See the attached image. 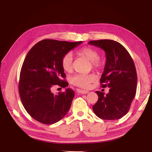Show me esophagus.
Wrapping results in <instances>:
<instances>
[{
	"instance_id": "34e87169",
	"label": "esophagus",
	"mask_w": 152,
	"mask_h": 152,
	"mask_svg": "<svg viewBox=\"0 0 152 152\" xmlns=\"http://www.w3.org/2000/svg\"><path fill=\"white\" fill-rule=\"evenodd\" d=\"M77 92L79 94H86L88 93V91H84V90H80V89H77Z\"/></svg>"
}]
</instances>
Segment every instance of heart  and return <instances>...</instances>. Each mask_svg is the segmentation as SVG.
<instances>
[{"label": "heart", "instance_id": "obj_1", "mask_svg": "<svg viewBox=\"0 0 152 152\" xmlns=\"http://www.w3.org/2000/svg\"><path fill=\"white\" fill-rule=\"evenodd\" d=\"M80 54L91 61L92 66L96 69H100L102 66V61L99 59L100 54L98 50L91 47H85L80 50ZM61 66L67 72H72L73 69V56L72 52H68L61 59ZM96 79L94 74L82 75L78 74L71 78V83L73 85L80 88H88L91 83Z\"/></svg>", "mask_w": 152, "mask_h": 152}]
</instances>
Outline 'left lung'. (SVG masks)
Returning <instances> with one entry per match:
<instances>
[{
  "label": "left lung",
  "mask_w": 152,
  "mask_h": 152,
  "mask_svg": "<svg viewBox=\"0 0 152 152\" xmlns=\"http://www.w3.org/2000/svg\"><path fill=\"white\" fill-rule=\"evenodd\" d=\"M88 44L97 46L106 53V62L100 82L109 93L96 91L98 100L94 113L105 120L121 119L129 111L137 92V74L129 52L119 42L109 39L91 41Z\"/></svg>",
  "instance_id": "1"
}]
</instances>
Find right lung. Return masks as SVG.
I'll use <instances>...</instances> for the list:
<instances>
[{
  "mask_svg": "<svg viewBox=\"0 0 152 152\" xmlns=\"http://www.w3.org/2000/svg\"><path fill=\"white\" fill-rule=\"evenodd\" d=\"M45 39L37 42L27 53L21 67L19 93L25 109L34 119L52 125L64 118L69 111L75 93L72 89L54 94V85L65 88L66 73L61 59L67 52L81 44Z\"/></svg>",
  "mask_w": 152,
  "mask_h": 152,
  "instance_id": "right-lung-1",
  "label": "right lung"
}]
</instances>
